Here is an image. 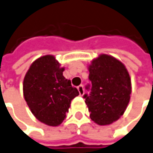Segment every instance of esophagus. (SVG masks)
<instances>
[{
	"label": "esophagus",
	"mask_w": 153,
	"mask_h": 153,
	"mask_svg": "<svg viewBox=\"0 0 153 153\" xmlns=\"http://www.w3.org/2000/svg\"><path fill=\"white\" fill-rule=\"evenodd\" d=\"M77 88H78V90H79V94H80V95H83L84 93H85V91H84V86H83L82 85H79Z\"/></svg>",
	"instance_id": "34e87169"
}]
</instances>
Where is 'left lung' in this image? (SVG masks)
Instances as JSON below:
<instances>
[{
    "mask_svg": "<svg viewBox=\"0 0 153 153\" xmlns=\"http://www.w3.org/2000/svg\"><path fill=\"white\" fill-rule=\"evenodd\" d=\"M90 85L84 94L90 118L100 126L111 124L126 111L131 93V79L124 64L111 56L101 54L89 67Z\"/></svg>",
    "mask_w": 153,
    "mask_h": 153,
    "instance_id": "left-lung-1",
    "label": "left lung"
}]
</instances>
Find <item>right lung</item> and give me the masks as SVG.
Segmentation results:
<instances>
[{"label": "right lung", "instance_id": "obj_1", "mask_svg": "<svg viewBox=\"0 0 153 153\" xmlns=\"http://www.w3.org/2000/svg\"><path fill=\"white\" fill-rule=\"evenodd\" d=\"M63 70L53 56L46 55L33 62L23 81L25 100L32 113L51 126L63 122L71 100L79 94L63 77Z\"/></svg>", "mask_w": 153, "mask_h": 153}]
</instances>
